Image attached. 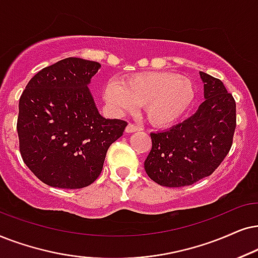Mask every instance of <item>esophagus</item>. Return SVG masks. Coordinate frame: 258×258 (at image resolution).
<instances>
[{"mask_svg": "<svg viewBox=\"0 0 258 258\" xmlns=\"http://www.w3.org/2000/svg\"><path fill=\"white\" fill-rule=\"evenodd\" d=\"M125 131H126V133H133V132H138V131H140V128H139L138 126L133 125V123H128V125L126 126Z\"/></svg>", "mask_w": 258, "mask_h": 258, "instance_id": "obj_1", "label": "esophagus"}]
</instances>
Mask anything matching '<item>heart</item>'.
<instances>
[{"label": "heart", "instance_id": "b5f03b06", "mask_svg": "<svg viewBox=\"0 0 258 258\" xmlns=\"http://www.w3.org/2000/svg\"><path fill=\"white\" fill-rule=\"evenodd\" d=\"M104 99L116 113L144 105L151 123L170 126L190 108L195 85L191 79L171 72H145L125 78L121 84L111 80L105 86Z\"/></svg>", "mask_w": 258, "mask_h": 258}]
</instances>
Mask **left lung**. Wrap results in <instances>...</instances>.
Here are the masks:
<instances>
[{"label":"left lung","mask_w":258,"mask_h":258,"mask_svg":"<svg viewBox=\"0 0 258 258\" xmlns=\"http://www.w3.org/2000/svg\"><path fill=\"white\" fill-rule=\"evenodd\" d=\"M204 99L194 115L169 130L151 133L144 166L161 186L181 187L210 176L224 160L236 128V102L223 82L199 72Z\"/></svg>","instance_id":"8db88e82"}]
</instances>
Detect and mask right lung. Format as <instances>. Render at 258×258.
<instances>
[{"label": "right lung", "mask_w": 258, "mask_h": 258, "mask_svg": "<svg viewBox=\"0 0 258 258\" xmlns=\"http://www.w3.org/2000/svg\"><path fill=\"white\" fill-rule=\"evenodd\" d=\"M101 64L67 57L41 70L20 98L17 135L29 170L44 184L82 188L101 173L127 122L106 119L89 91Z\"/></svg>", "instance_id": "right-lung-1"}]
</instances>
